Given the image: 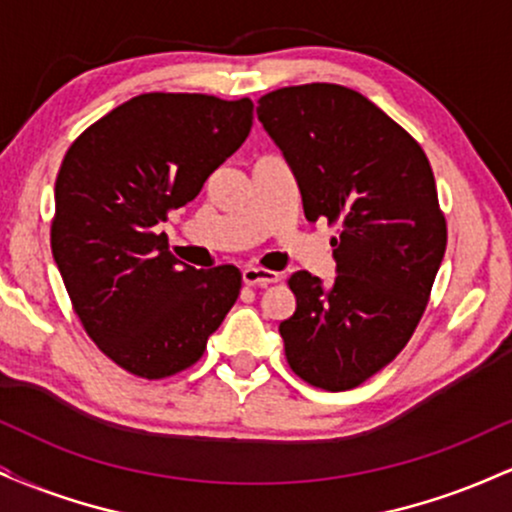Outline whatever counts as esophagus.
<instances>
[{
	"label": "esophagus",
	"instance_id": "obj_1",
	"mask_svg": "<svg viewBox=\"0 0 512 512\" xmlns=\"http://www.w3.org/2000/svg\"><path fill=\"white\" fill-rule=\"evenodd\" d=\"M243 281L248 286H269L279 281V274L269 272V269H262V267H245Z\"/></svg>",
	"mask_w": 512,
	"mask_h": 512
}]
</instances>
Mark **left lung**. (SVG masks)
<instances>
[{
	"mask_svg": "<svg viewBox=\"0 0 512 512\" xmlns=\"http://www.w3.org/2000/svg\"><path fill=\"white\" fill-rule=\"evenodd\" d=\"M257 103L305 219L339 226L334 284L310 272L289 279L286 361L305 383L351 390L407 346L443 262L448 228L431 163L407 129L346 86H286Z\"/></svg>",
	"mask_w": 512,
	"mask_h": 512,
	"instance_id": "left-lung-1",
	"label": "left lung"
}]
</instances>
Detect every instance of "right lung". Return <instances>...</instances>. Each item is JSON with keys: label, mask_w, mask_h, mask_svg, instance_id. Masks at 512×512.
<instances>
[{"label": "right lung", "mask_w": 512, "mask_h": 512, "mask_svg": "<svg viewBox=\"0 0 512 512\" xmlns=\"http://www.w3.org/2000/svg\"><path fill=\"white\" fill-rule=\"evenodd\" d=\"M252 101L142 93L69 146L50 245L88 337L127 373L161 380L202 358L236 303L233 264L195 269L158 231L245 142Z\"/></svg>", "instance_id": "1"}]
</instances>
